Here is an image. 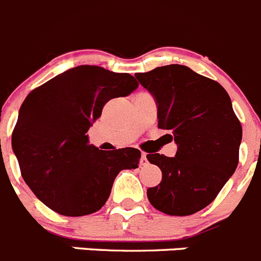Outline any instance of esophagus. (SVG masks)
I'll list each match as a JSON object with an SVG mask.
<instances>
[{"instance_id":"esophagus-1","label":"esophagus","mask_w":261,"mask_h":261,"mask_svg":"<svg viewBox=\"0 0 261 261\" xmlns=\"http://www.w3.org/2000/svg\"><path fill=\"white\" fill-rule=\"evenodd\" d=\"M147 165H148L147 154H145V153H142V157H140V166H147Z\"/></svg>"}]
</instances>
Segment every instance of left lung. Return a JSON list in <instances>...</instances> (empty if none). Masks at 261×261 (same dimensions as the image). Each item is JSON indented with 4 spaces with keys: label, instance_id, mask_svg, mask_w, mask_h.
I'll return each instance as SVG.
<instances>
[{
    "label": "left lung",
    "instance_id": "obj_1",
    "mask_svg": "<svg viewBox=\"0 0 261 261\" xmlns=\"http://www.w3.org/2000/svg\"><path fill=\"white\" fill-rule=\"evenodd\" d=\"M135 77L154 96L158 127L177 145L175 157L147 155L162 171L160 184L148 188V199L167 215H192L208 206L234 174L242 126L225 89L186 65Z\"/></svg>",
    "mask_w": 261,
    "mask_h": 261
}]
</instances>
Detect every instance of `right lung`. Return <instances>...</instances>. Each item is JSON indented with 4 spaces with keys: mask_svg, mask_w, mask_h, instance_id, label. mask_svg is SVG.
I'll return each instance as SVG.
<instances>
[{
    "mask_svg": "<svg viewBox=\"0 0 261 261\" xmlns=\"http://www.w3.org/2000/svg\"><path fill=\"white\" fill-rule=\"evenodd\" d=\"M138 86L128 73L80 65L29 92L11 145L24 181L47 207L64 216L96 213L118 172L138 167L139 149L104 152L89 144L86 135L107 101Z\"/></svg>",
    "mask_w": 261,
    "mask_h": 261,
    "instance_id": "obj_1",
    "label": "right lung"
}]
</instances>
